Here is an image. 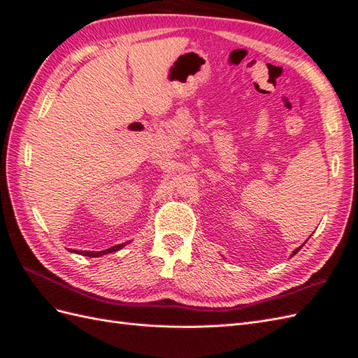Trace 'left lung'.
<instances>
[{"label":"left lung","mask_w":358,"mask_h":358,"mask_svg":"<svg viewBox=\"0 0 358 358\" xmlns=\"http://www.w3.org/2000/svg\"><path fill=\"white\" fill-rule=\"evenodd\" d=\"M300 248H301V246H300ZM300 248H299V249H294V252H292V255H296V254L300 251ZM292 255H291V257H292Z\"/></svg>","instance_id":"1"}]
</instances>
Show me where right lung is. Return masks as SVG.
I'll use <instances>...</instances> for the list:
<instances>
[{
    "mask_svg": "<svg viewBox=\"0 0 358 358\" xmlns=\"http://www.w3.org/2000/svg\"><path fill=\"white\" fill-rule=\"evenodd\" d=\"M127 243H121V245H115L109 249H104V251H99V252H92V251H71V252H76V254H80L83 257H100V255H104V254H110V252H116L121 249L122 246H125Z\"/></svg>",
    "mask_w": 358,
    "mask_h": 358,
    "instance_id": "add662e5",
    "label": "right lung"
}]
</instances>
